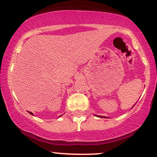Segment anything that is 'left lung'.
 Wrapping results in <instances>:
<instances>
[{
    "mask_svg": "<svg viewBox=\"0 0 157 157\" xmlns=\"http://www.w3.org/2000/svg\"><path fill=\"white\" fill-rule=\"evenodd\" d=\"M134 106H133V107H134ZM132 107V108H133ZM95 115V116H96V117H100V118H107V117H102V116H100V115H96V114H94Z\"/></svg>",
    "mask_w": 157,
    "mask_h": 157,
    "instance_id": "8db88e82",
    "label": "left lung"
}]
</instances>
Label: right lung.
<instances>
[{"label":"right lung","instance_id":"obj_1","mask_svg":"<svg viewBox=\"0 0 157 157\" xmlns=\"http://www.w3.org/2000/svg\"><path fill=\"white\" fill-rule=\"evenodd\" d=\"M29 113H30V114H32V115H34V114H33V113L30 112V111H29ZM60 116H61V115H60Z\"/></svg>","mask_w":157,"mask_h":157}]
</instances>
